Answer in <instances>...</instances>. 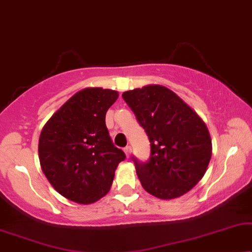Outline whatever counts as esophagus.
<instances>
[{
	"label": "esophagus",
	"mask_w": 252,
	"mask_h": 252,
	"mask_svg": "<svg viewBox=\"0 0 252 252\" xmlns=\"http://www.w3.org/2000/svg\"><path fill=\"white\" fill-rule=\"evenodd\" d=\"M124 153H126V158H130V156H131V146L124 147Z\"/></svg>",
	"instance_id": "obj_1"
}]
</instances>
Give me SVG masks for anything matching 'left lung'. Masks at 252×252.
Segmentation results:
<instances>
[{"label": "left lung", "mask_w": 252, "mask_h": 252, "mask_svg": "<svg viewBox=\"0 0 252 252\" xmlns=\"http://www.w3.org/2000/svg\"><path fill=\"white\" fill-rule=\"evenodd\" d=\"M122 96L151 143L147 162L133 159L142 187L160 199L183 196L202 180L212 156V139L205 122L162 85L151 84Z\"/></svg>", "instance_id": "obj_1"}]
</instances>
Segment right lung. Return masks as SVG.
<instances>
[{"label":"right lung","instance_id":"right-lung-1","mask_svg":"<svg viewBox=\"0 0 252 252\" xmlns=\"http://www.w3.org/2000/svg\"><path fill=\"white\" fill-rule=\"evenodd\" d=\"M119 92L86 87L73 94L47 121L39 138L40 166L60 194L82 205L95 203L112 187L126 159L113 145L106 113Z\"/></svg>","mask_w":252,"mask_h":252}]
</instances>
